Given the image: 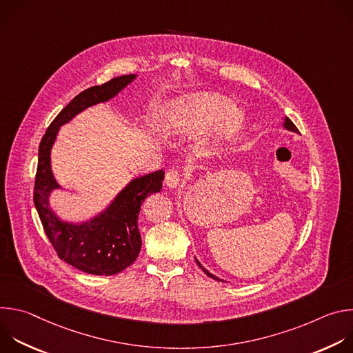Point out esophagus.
Returning a JSON list of instances; mask_svg holds the SVG:
<instances>
[{
	"mask_svg": "<svg viewBox=\"0 0 353 353\" xmlns=\"http://www.w3.org/2000/svg\"><path fill=\"white\" fill-rule=\"evenodd\" d=\"M181 181V174L176 170V169H170L168 170L166 173V177H165V184L169 187V188H176Z\"/></svg>",
	"mask_w": 353,
	"mask_h": 353,
	"instance_id": "obj_1",
	"label": "esophagus"
}]
</instances>
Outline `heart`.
<instances>
[{"label": "heart", "mask_w": 353, "mask_h": 353, "mask_svg": "<svg viewBox=\"0 0 353 353\" xmlns=\"http://www.w3.org/2000/svg\"><path fill=\"white\" fill-rule=\"evenodd\" d=\"M240 124L241 116L230 100L211 92H196L165 109L159 116L158 130L168 138L199 134L215 125L216 135L226 139Z\"/></svg>", "instance_id": "b5f03b06"}]
</instances>
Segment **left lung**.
<instances>
[{
	"label": "left lung",
	"mask_w": 353,
	"mask_h": 353,
	"mask_svg": "<svg viewBox=\"0 0 353 353\" xmlns=\"http://www.w3.org/2000/svg\"><path fill=\"white\" fill-rule=\"evenodd\" d=\"M283 125H285V128H286V130H289V131H293V132H299V130H297V127H296V125H294V124H293V123H292V121H290V119H288V117H286V119H285V123H283ZM195 261H196V264H198V267H199V268H201V270H203V271H204V272H205V274H207V275H208V276H210V278H212V279H216V281H221V279H219V278H218V276H215V275H212V274H211V272H210V271H207V270H205V268H204V267H203V265H201V264H199V261H198V260H195Z\"/></svg>",
	"instance_id": "8db88e82"
}]
</instances>
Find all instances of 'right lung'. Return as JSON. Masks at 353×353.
Listing matches in <instances>:
<instances>
[{"mask_svg":"<svg viewBox=\"0 0 353 353\" xmlns=\"http://www.w3.org/2000/svg\"><path fill=\"white\" fill-rule=\"evenodd\" d=\"M134 78L132 74L117 77L77 94L48 125L39 145L33 201L44 233L63 261L92 275L119 274L137 260L142 243L138 229L139 210L149 194L161 191L165 172L157 170L134 179L103 214L74 225L60 221L48 208L50 192L60 187L50 166V150L60 125L86 108L112 99Z\"/></svg>","mask_w":353,"mask_h":353,"instance_id":"add662e5","label":"right lung"}]
</instances>
